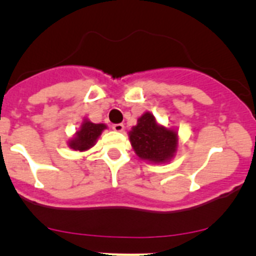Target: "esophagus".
<instances>
[{
  "label": "esophagus",
  "instance_id": "obj_1",
  "mask_svg": "<svg viewBox=\"0 0 256 256\" xmlns=\"http://www.w3.org/2000/svg\"><path fill=\"white\" fill-rule=\"evenodd\" d=\"M112 128L115 131H118V132H121V131L124 130V124H114Z\"/></svg>",
  "mask_w": 256,
  "mask_h": 256
}]
</instances>
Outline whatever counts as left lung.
Masks as SVG:
<instances>
[{
  "mask_svg": "<svg viewBox=\"0 0 256 256\" xmlns=\"http://www.w3.org/2000/svg\"><path fill=\"white\" fill-rule=\"evenodd\" d=\"M130 141L140 158L154 164L164 162L174 156L177 147L176 131L157 125L154 116L146 112L130 131Z\"/></svg>",
  "mask_w": 256,
  "mask_h": 256,
  "instance_id": "left-lung-1",
  "label": "left lung"
}]
</instances>
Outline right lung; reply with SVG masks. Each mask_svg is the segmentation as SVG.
<instances>
[{
	"label": "right lung",
	"mask_w": 256,
	"mask_h": 256,
	"mask_svg": "<svg viewBox=\"0 0 256 256\" xmlns=\"http://www.w3.org/2000/svg\"><path fill=\"white\" fill-rule=\"evenodd\" d=\"M105 128L106 126L104 124H92L90 121H85L80 131L76 132V138L69 142V146L76 151H85L90 148Z\"/></svg>",
	"instance_id": "obj_1"
}]
</instances>
